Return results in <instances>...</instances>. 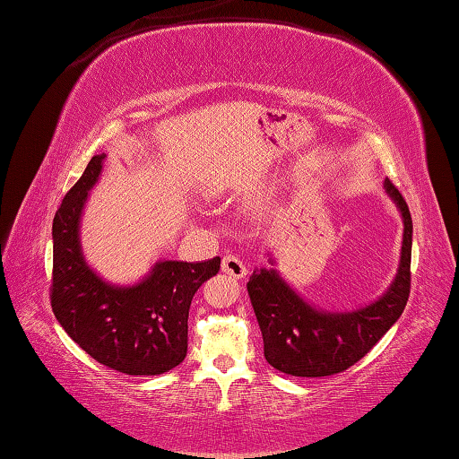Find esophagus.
<instances>
[{"instance_id":"obj_1","label":"esophagus","mask_w":459,"mask_h":459,"mask_svg":"<svg viewBox=\"0 0 459 459\" xmlns=\"http://www.w3.org/2000/svg\"><path fill=\"white\" fill-rule=\"evenodd\" d=\"M221 270L225 272V274H230L231 278H244L247 274L244 262L239 260V258H236V255H231V254H225L223 255Z\"/></svg>"}]
</instances>
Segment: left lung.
<instances>
[{"label":"left lung","instance_id":"left-lung-1","mask_svg":"<svg viewBox=\"0 0 459 459\" xmlns=\"http://www.w3.org/2000/svg\"><path fill=\"white\" fill-rule=\"evenodd\" d=\"M385 189L403 217V246L397 276L379 300L355 312H325L304 302L276 270H254L247 282L258 318L264 357L280 373L328 377L347 371L371 351L403 315L411 290L413 221L403 195L389 179Z\"/></svg>","mask_w":459,"mask_h":459}]
</instances>
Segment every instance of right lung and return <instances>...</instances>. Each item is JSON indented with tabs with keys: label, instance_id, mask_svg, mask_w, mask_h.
<instances>
[{
	"label": "right lung",
	"instance_id": "obj_1",
	"mask_svg": "<svg viewBox=\"0 0 459 459\" xmlns=\"http://www.w3.org/2000/svg\"><path fill=\"white\" fill-rule=\"evenodd\" d=\"M104 155H94L56 212L50 302L54 316L80 349L125 375H160L187 355L189 307L221 258L165 260L134 286H112L88 266L78 230L84 201L99 181Z\"/></svg>",
	"mask_w": 459,
	"mask_h": 459
}]
</instances>
